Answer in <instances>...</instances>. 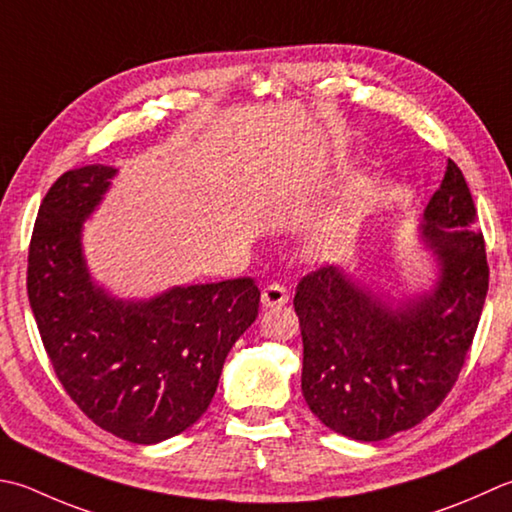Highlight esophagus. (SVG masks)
Here are the masks:
<instances>
[{
  "label": "esophagus",
  "mask_w": 512,
  "mask_h": 512,
  "mask_svg": "<svg viewBox=\"0 0 512 512\" xmlns=\"http://www.w3.org/2000/svg\"><path fill=\"white\" fill-rule=\"evenodd\" d=\"M288 302V290L282 284H268L262 290V304L266 308H275V306H284Z\"/></svg>",
  "instance_id": "esophagus-1"
}]
</instances>
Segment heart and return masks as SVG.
I'll return each mask as SVG.
<instances>
[{
  "instance_id": "heart-1",
  "label": "heart",
  "mask_w": 512,
  "mask_h": 512,
  "mask_svg": "<svg viewBox=\"0 0 512 512\" xmlns=\"http://www.w3.org/2000/svg\"><path fill=\"white\" fill-rule=\"evenodd\" d=\"M364 202V188L355 184L350 186L346 193L339 197L335 208L322 219V224L310 237L306 246L308 257L317 259V262H326V259H335L342 255L346 246L353 239V233L359 222V210Z\"/></svg>"
}]
</instances>
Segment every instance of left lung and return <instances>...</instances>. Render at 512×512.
<instances>
[{
	"instance_id": "1",
	"label": "left lung",
	"mask_w": 512,
	"mask_h": 512,
	"mask_svg": "<svg viewBox=\"0 0 512 512\" xmlns=\"http://www.w3.org/2000/svg\"><path fill=\"white\" fill-rule=\"evenodd\" d=\"M475 224L473 195L448 159L422 224L442 270L433 293L393 310L333 266L299 279L302 393L324 426L379 442L417 426L453 390L488 293L486 244Z\"/></svg>"
}]
</instances>
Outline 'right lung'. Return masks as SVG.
<instances>
[{
    "label": "right lung",
    "mask_w": 512,
    "mask_h": 512,
    "mask_svg": "<svg viewBox=\"0 0 512 512\" xmlns=\"http://www.w3.org/2000/svg\"><path fill=\"white\" fill-rule=\"evenodd\" d=\"M115 173L82 166L50 186L28 246V302L79 410L119 439L157 444L206 413L262 293L253 277H237L170 288L150 302L108 297L90 282L79 237Z\"/></svg>",
    "instance_id": "obj_1"
}]
</instances>
